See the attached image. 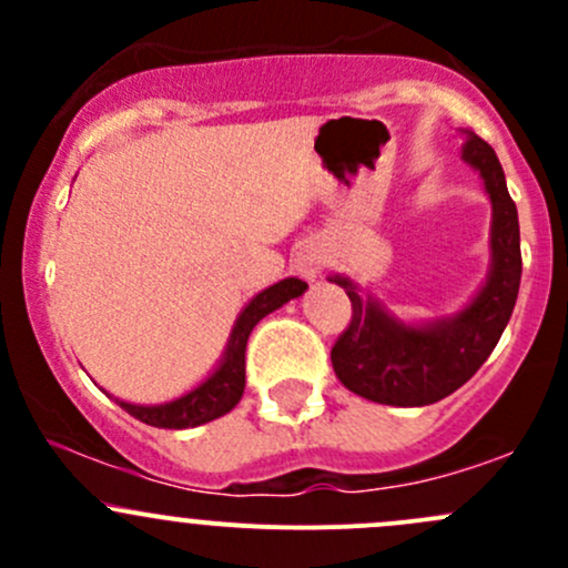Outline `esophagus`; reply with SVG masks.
<instances>
[{"instance_id":"esophagus-1","label":"esophagus","mask_w":568,"mask_h":568,"mask_svg":"<svg viewBox=\"0 0 568 568\" xmlns=\"http://www.w3.org/2000/svg\"><path fill=\"white\" fill-rule=\"evenodd\" d=\"M321 266H324V257H321L318 250L305 247V250L296 252L294 268H296V272H300L305 280H316L318 274H321Z\"/></svg>"}]
</instances>
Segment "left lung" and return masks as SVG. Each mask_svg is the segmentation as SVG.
I'll list each match as a JSON object with an SVG mask.
<instances>
[{"label":"left lung","mask_w":568,"mask_h":568,"mask_svg":"<svg viewBox=\"0 0 568 568\" xmlns=\"http://www.w3.org/2000/svg\"><path fill=\"white\" fill-rule=\"evenodd\" d=\"M464 162L484 178L491 200V268L484 288L462 313L432 324H404L374 296H359L348 277H329L346 288L352 321L332 346V368L343 387L387 406H426L459 390L486 363L511 318L523 280L519 216L497 153L467 131Z\"/></svg>","instance_id":"1"}]
</instances>
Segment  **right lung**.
I'll use <instances>...</instances> for the list:
<instances>
[{
    "label": "right lung",
    "mask_w": 568,
    "mask_h": 568,
    "mask_svg": "<svg viewBox=\"0 0 568 568\" xmlns=\"http://www.w3.org/2000/svg\"><path fill=\"white\" fill-rule=\"evenodd\" d=\"M305 291L307 283H302V280L296 277H285L280 280V283L268 285L266 291H261V294L244 307L242 316L236 318V326H233L231 332V341H227L225 357H222L220 368H216L203 385L194 387L192 393L181 395V398L170 400V404L156 406L125 404V400H118V404L123 406L129 415H134L136 420L156 428H194L227 415L244 395V352H247L252 326H255L263 316L277 311V307H283L285 302L302 296Z\"/></svg>",
    "instance_id": "obj_1"
}]
</instances>
